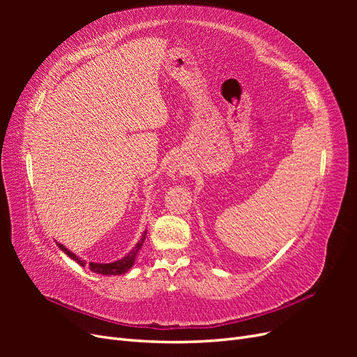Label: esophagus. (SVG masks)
I'll return each instance as SVG.
<instances>
[{"instance_id": "esophagus-1", "label": "esophagus", "mask_w": 357, "mask_h": 357, "mask_svg": "<svg viewBox=\"0 0 357 357\" xmlns=\"http://www.w3.org/2000/svg\"><path fill=\"white\" fill-rule=\"evenodd\" d=\"M168 174H169L171 178L177 180V178H181L183 176L188 174V168L183 165L181 162H178V160L177 162H172V164L168 168Z\"/></svg>"}]
</instances>
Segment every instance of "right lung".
<instances>
[{
	"instance_id": "1",
	"label": "right lung",
	"mask_w": 357,
	"mask_h": 357,
	"mask_svg": "<svg viewBox=\"0 0 357 357\" xmlns=\"http://www.w3.org/2000/svg\"><path fill=\"white\" fill-rule=\"evenodd\" d=\"M146 234H147V232L143 234L142 240H139V241L137 243V245H135V247L132 248V250L129 252L125 257L119 259V261L112 262V264H95V262H89V269H91L92 273L102 274V275H121V274H125L126 271H129V269L132 268V265H134V262H135L137 253L139 252V248H142V245H143V243H144V240H146ZM56 245L61 248L62 252H66V253L73 259V261H75V262H77V264L82 265V266L86 265L84 261H82V259H80L79 256H75L74 253H71V252L68 250V248H66V245H62V244H59V243H56Z\"/></svg>"
}]
</instances>
